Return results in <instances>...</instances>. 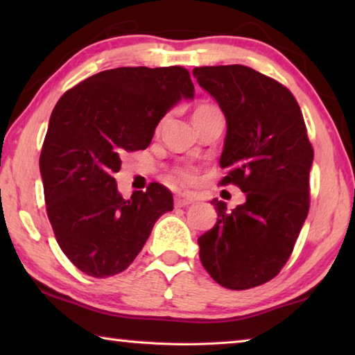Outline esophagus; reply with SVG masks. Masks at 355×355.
<instances>
[{
    "instance_id": "1",
    "label": "esophagus",
    "mask_w": 355,
    "mask_h": 355,
    "mask_svg": "<svg viewBox=\"0 0 355 355\" xmlns=\"http://www.w3.org/2000/svg\"><path fill=\"white\" fill-rule=\"evenodd\" d=\"M196 199L189 194H178L175 196V207H188Z\"/></svg>"
}]
</instances>
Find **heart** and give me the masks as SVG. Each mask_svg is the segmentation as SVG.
<instances>
[{
	"label": "heart",
	"instance_id": "1",
	"mask_svg": "<svg viewBox=\"0 0 355 355\" xmlns=\"http://www.w3.org/2000/svg\"><path fill=\"white\" fill-rule=\"evenodd\" d=\"M216 110H218V107L211 105H200L194 111V117L203 116V114H208ZM173 175H175L178 180H182V182H192L196 175V171L192 169V167H177V169H173Z\"/></svg>",
	"mask_w": 355,
	"mask_h": 355
}]
</instances>
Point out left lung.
Instances as JSON below:
<instances>
[{"label": "left lung", "instance_id": "obj_1", "mask_svg": "<svg viewBox=\"0 0 355 355\" xmlns=\"http://www.w3.org/2000/svg\"><path fill=\"white\" fill-rule=\"evenodd\" d=\"M192 75L227 119L219 184H235L245 203L227 211L213 199L218 222L199 238L200 261L228 290L272 280L291 257L310 208L313 147L294 95L244 65L196 67Z\"/></svg>", "mask_w": 355, "mask_h": 355}]
</instances>
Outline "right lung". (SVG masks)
Returning a JSON list of instances; mask_svg holds the SVG:
<instances>
[{
    "label": "right lung",
    "mask_w": 355,
    "mask_h": 355,
    "mask_svg": "<svg viewBox=\"0 0 355 355\" xmlns=\"http://www.w3.org/2000/svg\"><path fill=\"white\" fill-rule=\"evenodd\" d=\"M192 95L189 71L172 65L100 71L59 98L39 166L56 241L84 274L125 271L159 216L173 209L172 192L159 183L122 199L114 173L125 153L150 146L171 106Z\"/></svg>",
    "instance_id": "1"
}]
</instances>
